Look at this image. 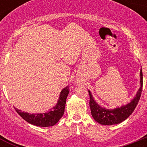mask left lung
I'll return each instance as SVG.
<instances>
[{"label": "left lung", "instance_id": "obj_1", "mask_svg": "<svg viewBox=\"0 0 147 147\" xmlns=\"http://www.w3.org/2000/svg\"><path fill=\"white\" fill-rule=\"evenodd\" d=\"M141 87L138 90L136 96L129 103L126 105H123L120 107H116L113 110L104 108L96 102L91 93L88 90L90 95V107L91 110V115L94 120L102 125H113V124H120L122 121L129 117L134 111L137 106L141 97L143 88V74L142 69H141Z\"/></svg>", "mask_w": 147, "mask_h": 147}]
</instances>
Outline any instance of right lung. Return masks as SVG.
Returning <instances> with one entry per match:
<instances>
[{
  "label": "right lung",
  "mask_w": 147,
  "mask_h": 147,
  "mask_svg": "<svg viewBox=\"0 0 147 147\" xmlns=\"http://www.w3.org/2000/svg\"><path fill=\"white\" fill-rule=\"evenodd\" d=\"M68 89H69L68 86H67L62 90L59 94L57 104L52 109H50V111L45 113L29 114L28 113L22 112L21 110H18L15 107V109L17 113L29 124L42 127H52L59 121V119L64 114L66 98L69 93Z\"/></svg>",
  "instance_id": "obj_1"
}]
</instances>
